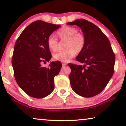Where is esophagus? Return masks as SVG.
Returning a JSON list of instances; mask_svg holds the SVG:
<instances>
[{
  "label": "esophagus",
  "instance_id": "obj_1",
  "mask_svg": "<svg viewBox=\"0 0 126 126\" xmlns=\"http://www.w3.org/2000/svg\"><path fill=\"white\" fill-rule=\"evenodd\" d=\"M66 65H67V63H63V66H66Z\"/></svg>",
  "mask_w": 126,
  "mask_h": 126
}]
</instances>
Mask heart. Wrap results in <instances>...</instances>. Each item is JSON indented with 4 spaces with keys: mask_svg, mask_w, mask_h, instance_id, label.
<instances>
[{
    "mask_svg": "<svg viewBox=\"0 0 126 126\" xmlns=\"http://www.w3.org/2000/svg\"><path fill=\"white\" fill-rule=\"evenodd\" d=\"M57 34L61 40H66L65 50H60L53 54L56 61L63 63L68 62L73 57L76 53L81 52L85 44V38L81 33L78 32L75 27L65 26L57 31ZM47 44L49 48L53 52L58 49L59 41L53 35H50L47 39Z\"/></svg>",
    "mask_w": 126,
    "mask_h": 126,
    "instance_id": "heart-1",
    "label": "heart"
}]
</instances>
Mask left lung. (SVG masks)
Segmentation results:
<instances>
[{"label":"left lung","mask_w":126,"mask_h":126,"mask_svg":"<svg viewBox=\"0 0 126 126\" xmlns=\"http://www.w3.org/2000/svg\"><path fill=\"white\" fill-rule=\"evenodd\" d=\"M67 24L79 27L85 38L84 48L76 57L84 65L68 64L71 87L80 96L92 97L102 92L111 78L115 56L108 38L93 23L80 19Z\"/></svg>","instance_id":"1"}]
</instances>
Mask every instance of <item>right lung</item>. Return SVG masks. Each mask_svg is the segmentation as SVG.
Returning <instances> with one entry per match:
<instances>
[{
    "label": "right lung",
    "instance_id": "add662e5",
    "mask_svg": "<svg viewBox=\"0 0 126 126\" xmlns=\"http://www.w3.org/2000/svg\"><path fill=\"white\" fill-rule=\"evenodd\" d=\"M60 25L37 20L26 27L14 46L12 65L19 87L33 98H43L54 90V78L62 64L51 62L48 67L42 63L52 57L47 39Z\"/></svg>",
    "mask_w": 126,
    "mask_h": 126
}]
</instances>
